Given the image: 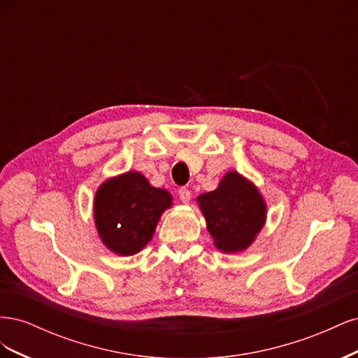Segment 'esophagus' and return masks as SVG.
I'll use <instances>...</instances> for the list:
<instances>
[{
	"mask_svg": "<svg viewBox=\"0 0 358 358\" xmlns=\"http://www.w3.org/2000/svg\"><path fill=\"white\" fill-rule=\"evenodd\" d=\"M191 191L188 188H180L179 189V199L182 200V203H188L191 200Z\"/></svg>",
	"mask_w": 358,
	"mask_h": 358,
	"instance_id": "esophagus-1",
	"label": "esophagus"
}]
</instances>
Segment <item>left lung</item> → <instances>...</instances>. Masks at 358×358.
<instances>
[{
	"label": "left lung",
	"instance_id": "8db88e82",
	"mask_svg": "<svg viewBox=\"0 0 358 358\" xmlns=\"http://www.w3.org/2000/svg\"><path fill=\"white\" fill-rule=\"evenodd\" d=\"M197 203L215 246L222 252L245 251L266 222V201L252 182L229 171L218 188L201 194Z\"/></svg>",
	"mask_w": 358,
	"mask_h": 358
}]
</instances>
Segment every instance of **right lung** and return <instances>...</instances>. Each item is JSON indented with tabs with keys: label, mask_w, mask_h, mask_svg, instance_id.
Returning a JSON list of instances; mask_svg holds the SVG:
<instances>
[{
	"label": "right lung",
	"mask_w": 358,
	"mask_h": 358,
	"mask_svg": "<svg viewBox=\"0 0 358 358\" xmlns=\"http://www.w3.org/2000/svg\"><path fill=\"white\" fill-rule=\"evenodd\" d=\"M171 194L138 171L107 179L95 192L94 218L101 242L117 255H134L150 242Z\"/></svg>",
	"instance_id": "right-lung-1"
}]
</instances>
